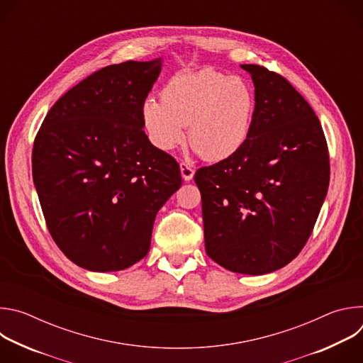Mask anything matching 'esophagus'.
<instances>
[{"label":"esophagus","mask_w":363,"mask_h":363,"mask_svg":"<svg viewBox=\"0 0 363 363\" xmlns=\"http://www.w3.org/2000/svg\"><path fill=\"white\" fill-rule=\"evenodd\" d=\"M179 169H181V175L185 181H191L192 177H194V168L191 165H188L186 162H181L179 164Z\"/></svg>","instance_id":"1"}]
</instances>
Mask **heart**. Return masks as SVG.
Masks as SVG:
<instances>
[{
  "mask_svg": "<svg viewBox=\"0 0 363 363\" xmlns=\"http://www.w3.org/2000/svg\"><path fill=\"white\" fill-rule=\"evenodd\" d=\"M255 111L250 84L216 70L181 73L171 77L161 100L147 97L142 103V123L149 142L171 152L188 140L205 161L231 158L247 142Z\"/></svg>",
  "mask_w": 363,
  "mask_h": 363,
  "instance_id": "heart-1",
  "label": "heart"
}]
</instances>
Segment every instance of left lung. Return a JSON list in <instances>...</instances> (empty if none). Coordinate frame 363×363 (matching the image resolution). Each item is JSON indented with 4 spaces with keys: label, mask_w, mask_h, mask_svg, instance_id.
I'll return each instance as SVG.
<instances>
[{
    "label": "left lung",
    "mask_w": 363,
    "mask_h": 363,
    "mask_svg": "<svg viewBox=\"0 0 363 363\" xmlns=\"http://www.w3.org/2000/svg\"><path fill=\"white\" fill-rule=\"evenodd\" d=\"M254 83L245 145L195 172L205 251L241 274L276 272L298 255L325 201L330 165L319 118L279 73L241 65Z\"/></svg>",
    "instance_id": "1"
}]
</instances>
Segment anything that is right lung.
<instances>
[{
  "instance_id": "obj_1",
  "label": "right lung",
  "mask_w": 363,
  "mask_h": 363,
  "mask_svg": "<svg viewBox=\"0 0 363 363\" xmlns=\"http://www.w3.org/2000/svg\"><path fill=\"white\" fill-rule=\"evenodd\" d=\"M161 59L103 67L63 94L33 146V179L48 233L90 272L125 270L147 254L155 217L179 189L178 162L155 147L142 103Z\"/></svg>"
}]
</instances>
